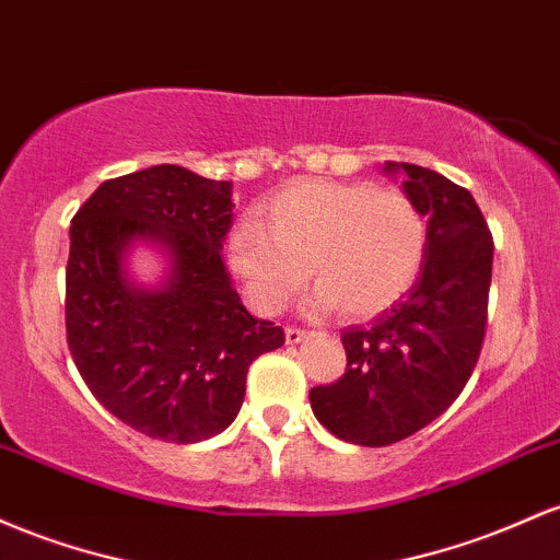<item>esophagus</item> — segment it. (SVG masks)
Here are the masks:
<instances>
[{
    "mask_svg": "<svg viewBox=\"0 0 560 560\" xmlns=\"http://www.w3.org/2000/svg\"><path fill=\"white\" fill-rule=\"evenodd\" d=\"M306 336H310V330L296 328V325H288V328H285V341L288 343H301Z\"/></svg>",
    "mask_w": 560,
    "mask_h": 560,
    "instance_id": "34e87169",
    "label": "esophagus"
}]
</instances>
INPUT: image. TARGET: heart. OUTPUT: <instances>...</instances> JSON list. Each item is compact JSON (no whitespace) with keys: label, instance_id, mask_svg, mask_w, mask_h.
Masks as SVG:
<instances>
[{"label":"heart","instance_id":"heart-1","mask_svg":"<svg viewBox=\"0 0 560 560\" xmlns=\"http://www.w3.org/2000/svg\"><path fill=\"white\" fill-rule=\"evenodd\" d=\"M264 224L241 219L228 261L250 304L280 312L312 275L310 312L341 304L349 317L392 310L412 288L429 250V222L401 190L373 182L304 179L264 203Z\"/></svg>","mask_w":560,"mask_h":560}]
</instances>
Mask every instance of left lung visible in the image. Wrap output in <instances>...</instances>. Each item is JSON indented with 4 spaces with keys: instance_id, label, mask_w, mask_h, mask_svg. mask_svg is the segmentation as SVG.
Wrapping results in <instances>:
<instances>
[{
    "instance_id": "1",
    "label": "left lung",
    "mask_w": 560,
    "mask_h": 560,
    "mask_svg": "<svg viewBox=\"0 0 560 560\" xmlns=\"http://www.w3.org/2000/svg\"><path fill=\"white\" fill-rule=\"evenodd\" d=\"M429 219V250L410 291L368 325L341 332L347 373L310 392L338 439L386 447L429 425L460 397L487 330L492 232L466 187L416 163L386 161Z\"/></svg>"
}]
</instances>
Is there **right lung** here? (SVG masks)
<instances>
[{
    "instance_id": "right-lung-1",
    "label": "right lung",
    "mask_w": 560,
    "mask_h": 560,
    "mask_svg": "<svg viewBox=\"0 0 560 560\" xmlns=\"http://www.w3.org/2000/svg\"><path fill=\"white\" fill-rule=\"evenodd\" d=\"M232 206V182L161 163L103 182L71 222L68 349L100 405L150 439L222 433L241 412L250 362L285 341L232 288L222 261ZM137 240L167 254L159 289L128 278Z\"/></svg>"
}]
</instances>
